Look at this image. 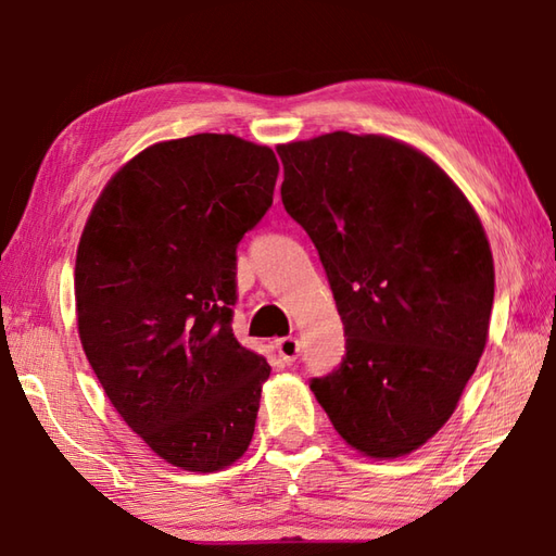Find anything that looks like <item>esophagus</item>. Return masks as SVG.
<instances>
[{
    "instance_id": "obj_1",
    "label": "esophagus",
    "mask_w": 556,
    "mask_h": 556,
    "mask_svg": "<svg viewBox=\"0 0 556 556\" xmlns=\"http://www.w3.org/2000/svg\"><path fill=\"white\" fill-rule=\"evenodd\" d=\"M275 348H277V355H279V361L285 363V365H291L296 361V355H299V341L296 338H279V341H275Z\"/></svg>"
}]
</instances>
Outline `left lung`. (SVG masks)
Wrapping results in <instances>:
<instances>
[{"instance_id": "8db88e82", "label": "left lung", "mask_w": 556, "mask_h": 556, "mask_svg": "<svg viewBox=\"0 0 556 556\" xmlns=\"http://www.w3.org/2000/svg\"><path fill=\"white\" fill-rule=\"evenodd\" d=\"M281 203L316 244L345 331L312 380L333 429L370 458L446 425L488 341L493 252L464 191L425 152L331 131L279 144Z\"/></svg>"}]
</instances>
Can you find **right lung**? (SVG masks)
Returning <instances> with one entry per match:
<instances>
[{
	"mask_svg": "<svg viewBox=\"0 0 556 556\" xmlns=\"http://www.w3.org/2000/svg\"><path fill=\"white\" fill-rule=\"evenodd\" d=\"M279 164L235 135L147 147L92 205L75 314L112 407L166 464L213 473L248 451L269 365L232 333L235 250Z\"/></svg>",
	"mask_w": 556,
	"mask_h": 556,
	"instance_id": "obj_1",
	"label": "right lung"
}]
</instances>
